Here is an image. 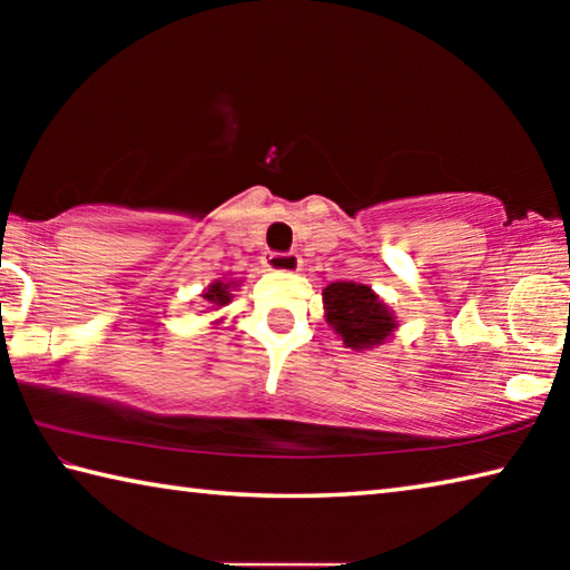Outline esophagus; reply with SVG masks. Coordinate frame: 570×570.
Here are the masks:
<instances>
[{"label": "esophagus", "instance_id": "34e87169", "mask_svg": "<svg viewBox=\"0 0 570 570\" xmlns=\"http://www.w3.org/2000/svg\"><path fill=\"white\" fill-rule=\"evenodd\" d=\"M264 266H266V272H274V274H294L302 268V256L298 254H268L264 258Z\"/></svg>", "mask_w": 570, "mask_h": 570}]
</instances>
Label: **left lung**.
<instances>
[{
    "label": "left lung",
    "instance_id": "left-lung-1",
    "mask_svg": "<svg viewBox=\"0 0 570 570\" xmlns=\"http://www.w3.org/2000/svg\"><path fill=\"white\" fill-rule=\"evenodd\" d=\"M324 320L346 350L362 352L384 344L397 330V316L372 286L336 282L322 292Z\"/></svg>",
    "mask_w": 570,
    "mask_h": 570
}]
</instances>
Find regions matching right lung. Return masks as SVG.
Here are the masks:
<instances>
[{"instance_id":"add662e5","label":"right lung","mask_w":570,"mask_h":570,"mask_svg":"<svg viewBox=\"0 0 570 570\" xmlns=\"http://www.w3.org/2000/svg\"><path fill=\"white\" fill-rule=\"evenodd\" d=\"M236 286H240V278H228V274L224 278H216V282H210L204 288V302L208 304V312H218V308H224L226 304L234 302V292ZM220 320H216L214 324H218Z\"/></svg>"}]
</instances>
